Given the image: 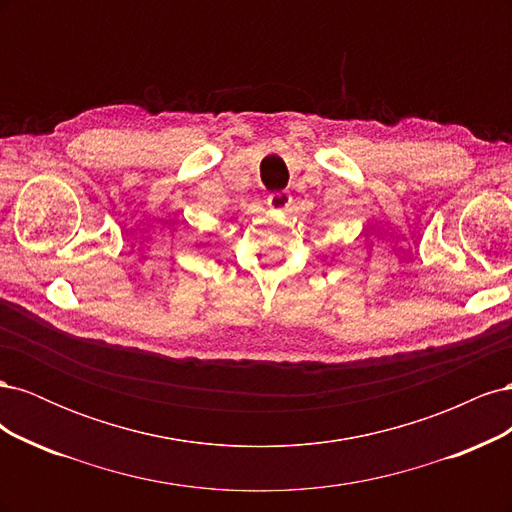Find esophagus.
<instances>
[{
	"label": "esophagus",
	"mask_w": 512,
	"mask_h": 512,
	"mask_svg": "<svg viewBox=\"0 0 512 512\" xmlns=\"http://www.w3.org/2000/svg\"><path fill=\"white\" fill-rule=\"evenodd\" d=\"M290 200H292V196L288 194V192H273V194H269V198H267V205L271 207V209H275V211H284V209H288V205H290Z\"/></svg>",
	"instance_id": "34e87169"
}]
</instances>
